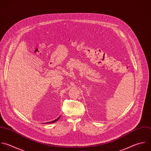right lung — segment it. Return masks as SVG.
I'll list each match as a JSON object with an SVG mask.
<instances>
[{"label": "right lung", "mask_w": 151, "mask_h": 151, "mask_svg": "<svg viewBox=\"0 0 151 151\" xmlns=\"http://www.w3.org/2000/svg\"><path fill=\"white\" fill-rule=\"evenodd\" d=\"M60 116H59L56 119H55V120H54V121H50V122H47V123H44V124H51V123H54V122H56V121H58L59 119H60Z\"/></svg>", "instance_id": "obj_1"}]
</instances>
